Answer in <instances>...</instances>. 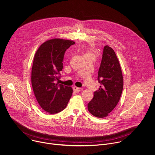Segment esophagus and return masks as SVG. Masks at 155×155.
<instances>
[{"label":"esophagus","instance_id":"34e87169","mask_svg":"<svg viewBox=\"0 0 155 155\" xmlns=\"http://www.w3.org/2000/svg\"><path fill=\"white\" fill-rule=\"evenodd\" d=\"M73 90H74V92H75V93H78V92H80V91H81L80 88H78V87H75V86L73 87Z\"/></svg>","mask_w":155,"mask_h":155}]
</instances>
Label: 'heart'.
I'll use <instances>...</instances> for the list:
<instances>
[{"label": "heart", "instance_id": "obj_1", "mask_svg": "<svg viewBox=\"0 0 155 155\" xmlns=\"http://www.w3.org/2000/svg\"><path fill=\"white\" fill-rule=\"evenodd\" d=\"M90 54H91L90 52H87V53L86 54V55H90Z\"/></svg>", "mask_w": 155, "mask_h": 155}]
</instances>
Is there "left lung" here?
<instances>
[{"mask_svg": "<svg viewBox=\"0 0 155 155\" xmlns=\"http://www.w3.org/2000/svg\"><path fill=\"white\" fill-rule=\"evenodd\" d=\"M99 89L88 103L89 112L97 118H104L118 103L123 89V77L119 61L112 48L104 47L98 73Z\"/></svg>", "mask_w": 155, "mask_h": 155, "instance_id": "1", "label": "left lung"}]
</instances>
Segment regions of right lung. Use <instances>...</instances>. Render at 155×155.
Listing matches in <instances>:
<instances>
[{
	"instance_id": "1",
	"label": "right lung",
	"mask_w": 155,
	"mask_h": 155,
	"mask_svg": "<svg viewBox=\"0 0 155 155\" xmlns=\"http://www.w3.org/2000/svg\"><path fill=\"white\" fill-rule=\"evenodd\" d=\"M75 43L54 38L43 43L34 58L31 83L35 97L40 107L50 114L64 110L72 96V89L58 83L63 68L66 51Z\"/></svg>"
}]
</instances>
